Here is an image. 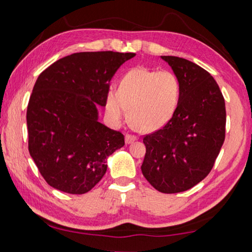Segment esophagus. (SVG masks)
Returning <instances> with one entry per match:
<instances>
[{"mask_svg":"<svg viewBox=\"0 0 252 252\" xmlns=\"http://www.w3.org/2000/svg\"><path fill=\"white\" fill-rule=\"evenodd\" d=\"M136 140V135H133V134H126V143H132L133 141H135Z\"/></svg>","mask_w":252,"mask_h":252,"instance_id":"obj_1","label":"esophagus"}]
</instances>
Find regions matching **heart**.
Instances as JSON below:
<instances>
[{"mask_svg":"<svg viewBox=\"0 0 252 252\" xmlns=\"http://www.w3.org/2000/svg\"><path fill=\"white\" fill-rule=\"evenodd\" d=\"M181 81L170 70L134 67L119 81L118 93L106 95V111L113 121H120L129 111L136 130L152 132L171 120L180 102Z\"/></svg>","mask_w":252,"mask_h":252,"instance_id":"heart-1","label":"heart"}]
</instances>
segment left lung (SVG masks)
Wrapping results in <instances>:
<instances>
[{
  "label": "left lung",
  "instance_id": "left-lung-1",
  "mask_svg": "<svg viewBox=\"0 0 252 252\" xmlns=\"http://www.w3.org/2000/svg\"><path fill=\"white\" fill-rule=\"evenodd\" d=\"M162 59L181 81L180 102L167 125L143 135L141 170L155 189L177 193L194 187L211 171L224 141L225 105L208 71L182 58Z\"/></svg>",
  "mask_w": 252,
  "mask_h": 252
}]
</instances>
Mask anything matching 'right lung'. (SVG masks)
Here are the masks:
<instances>
[{
    "label": "right lung",
    "mask_w": 252,
    "mask_h": 252,
    "mask_svg": "<svg viewBox=\"0 0 252 252\" xmlns=\"http://www.w3.org/2000/svg\"><path fill=\"white\" fill-rule=\"evenodd\" d=\"M135 53L79 52L42 72L30 96L29 152L48 185L63 192L90 191L106 171V158L125 135L97 121L110 81Z\"/></svg>",
    "instance_id": "1"
}]
</instances>
